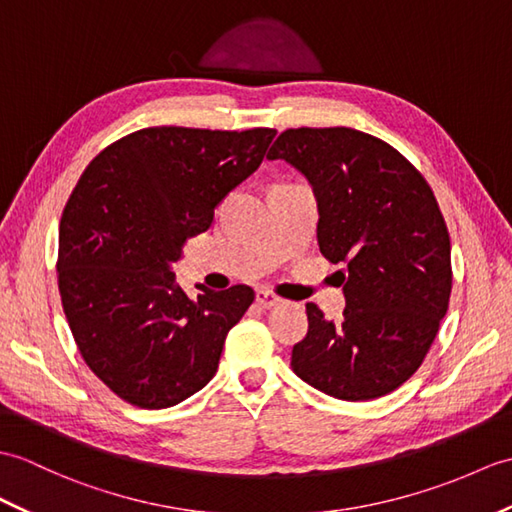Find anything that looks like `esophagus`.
<instances>
[{"instance_id": "1", "label": "esophagus", "mask_w": 512, "mask_h": 512, "mask_svg": "<svg viewBox=\"0 0 512 512\" xmlns=\"http://www.w3.org/2000/svg\"><path fill=\"white\" fill-rule=\"evenodd\" d=\"M255 301H257V305L266 307V310H268V307H275V305L281 303V296H277L272 290H257Z\"/></svg>"}]
</instances>
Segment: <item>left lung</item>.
Returning <instances> with one entry per match:
<instances>
[{"label":"left lung","mask_w":512,"mask_h":512,"mask_svg":"<svg viewBox=\"0 0 512 512\" xmlns=\"http://www.w3.org/2000/svg\"><path fill=\"white\" fill-rule=\"evenodd\" d=\"M268 159L305 174L318 200V246L340 270V323L307 303L292 371L344 401L384 397L414 375L447 314L449 231L432 187L386 141L355 128H288Z\"/></svg>","instance_id":"8db88e82"}]
</instances>
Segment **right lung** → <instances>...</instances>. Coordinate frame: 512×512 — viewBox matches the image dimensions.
Returning a JSON list of instances; mask_svg holds the SVG:
<instances>
[{"mask_svg": "<svg viewBox=\"0 0 512 512\" xmlns=\"http://www.w3.org/2000/svg\"><path fill=\"white\" fill-rule=\"evenodd\" d=\"M275 135L141 128L106 146L71 192L58 231L63 312L82 360L130 406H176L216 375L229 329L255 292L198 285L192 301L172 264L259 168Z\"/></svg>", "mask_w": 512, "mask_h": 512, "instance_id": "right-lung-1", "label": "right lung"}]
</instances>
